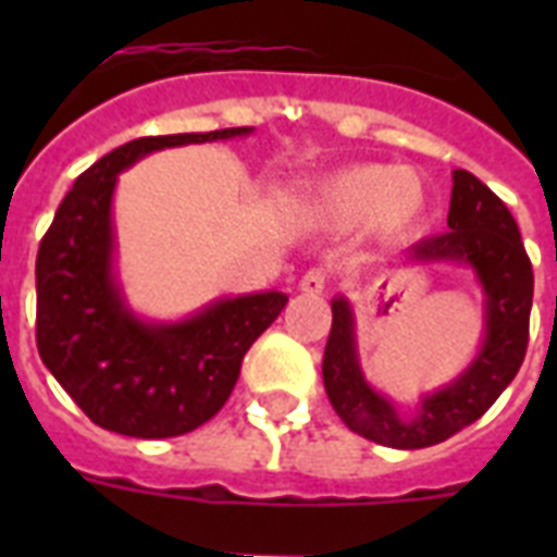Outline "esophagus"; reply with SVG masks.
Listing matches in <instances>:
<instances>
[{
    "label": "esophagus",
    "instance_id": "1",
    "mask_svg": "<svg viewBox=\"0 0 557 557\" xmlns=\"http://www.w3.org/2000/svg\"><path fill=\"white\" fill-rule=\"evenodd\" d=\"M326 283H330V277H326V271L323 269H309L300 277V283H297V288L300 292H306V295H321L323 288H326Z\"/></svg>",
    "mask_w": 557,
    "mask_h": 557
}]
</instances>
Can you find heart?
I'll use <instances>...</instances> for the list:
<instances>
[{
    "mask_svg": "<svg viewBox=\"0 0 557 557\" xmlns=\"http://www.w3.org/2000/svg\"><path fill=\"white\" fill-rule=\"evenodd\" d=\"M424 193L413 173L384 164H358L326 178L314 193V208L335 225H375L401 231L422 213Z\"/></svg>",
    "mask_w": 557,
    "mask_h": 557,
    "instance_id": "b5f03b06",
    "label": "heart"
}]
</instances>
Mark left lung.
<instances>
[{"label":"left lung","instance_id":"1","mask_svg":"<svg viewBox=\"0 0 557 557\" xmlns=\"http://www.w3.org/2000/svg\"><path fill=\"white\" fill-rule=\"evenodd\" d=\"M410 262L468 265L485 292V341L468 370L401 416L367 384L356 349V318L347 297L332 300L323 352V387L349 431L387 448H428L476 422L518 375L529 344L535 274L509 208L468 170H454L448 231L407 251Z\"/></svg>","mask_w":557,"mask_h":557}]
</instances>
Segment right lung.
I'll use <instances>...</instances> for the list:
<instances>
[{"label": "right lung", "mask_w": 557, "mask_h": 557, "mask_svg": "<svg viewBox=\"0 0 557 557\" xmlns=\"http://www.w3.org/2000/svg\"><path fill=\"white\" fill-rule=\"evenodd\" d=\"M251 126L150 135L117 147L65 193L37 251V349L60 387L107 431L168 440L222 410L245 352L277 321L283 292L216 300L178 323L129 312L115 280L117 173L164 147L225 141Z\"/></svg>", "instance_id": "1"}]
</instances>
